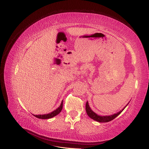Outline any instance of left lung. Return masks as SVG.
I'll return each instance as SVG.
<instances>
[{
  "label": "left lung",
  "mask_w": 149,
  "mask_h": 149,
  "mask_svg": "<svg viewBox=\"0 0 149 149\" xmlns=\"http://www.w3.org/2000/svg\"><path fill=\"white\" fill-rule=\"evenodd\" d=\"M125 107L122 110L118 112L117 113L114 114V115H109V116H99V115H98L97 114H96L95 113H94L93 111L91 109L89 104H88V102H87L86 104V111L87 115L89 116L91 119H93L94 120H95V121L99 122H108L111 121V120H113L114 118H115L117 116H118L122 112V111L125 108Z\"/></svg>",
  "instance_id": "8db88e82"
}]
</instances>
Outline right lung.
Here are the masks:
<instances>
[{
    "label": "right lung",
    "instance_id": "1",
    "mask_svg": "<svg viewBox=\"0 0 149 149\" xmlns=\"http://www.w3.org/2000/svg\"><path fill=\"white\" fill-rule=\"evenodd\" d=\"M63 109V100L61 102V105L59 106L58 108H57L56 110L53 111L52 112L50 113L49 114H45V115H34V116H36V118H38L40 119H49V118H51L52 117L56 116L61 111V110Z\"/></svg>",
    "mask_w": 149,
    "mask_h": 149
}]
</instances>
